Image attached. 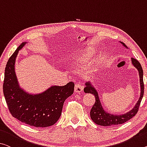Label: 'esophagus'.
<instances>
[{"instance_id": "esophagus-1", "label": "esophagus", "mask_w": 147, "mask_h": 147, "mask_svg": "<svg viewBox=\"0 0 147 147\" xmlns=\"http://www.w3.org/2000/svg\"><path fill=\"white\" fill-rule=\"evenodd\" d=\"M83 90V87L80 84H76L74 87V91L76 92H81Z\"/></svg>"}]
</instances>
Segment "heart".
<instances>
[{
    "label": "heart",
    "instance_id": "obj_1",
    "mask_svg": "<svg viewBox=\"0 0 147 147\" xmlns=\"http://www.w3.org/2000/svg\"><path fill=\"white\" fill-rule=\"evenodd\" d=\"M92 55V51L89 49H86V50L83 51H76L74 53H72L69 55H67L66 58V62L67 64L70 66H76L79 64H84L88 60ZM102 61V57L101 56H98L96 57L94 59V65L88 69L87 73L88 74H92L94 71H95L96 69L98 67V65Z\"/></svg>",
    "mask_w": 147,
    "mask_h": 147
}]
</instances>
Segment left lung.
<instances>
[{"instance_id": "8db88e82", "label": "left lung", "mask_w": 147, "mask_h": 147, "mask_svg": "<svg viewBox=\"0 0 147 147\" xmlns=\"http://www.w3.org/2000/svg\"><path fill=\"white\" fill-rule=\"evenodd\" d=\"M119 42L123 45V47L125 49H128V47L123 43V42L119 41ZM131 64L135 68L137 69L139 76V82H140V96L138 101L135 104L134 107L129 111L124 113L123 114H113L106 111L104 109L102 104L98 96V92L94 87L93 83L91 81H88L85 83V87L84 88V92L85 93H90L93 94L95 98V102L93 107H92L90 116L92 121L97 125L102 126H112L116 125L119 124H122L129 119L132 118L135 116V114L138 111L140 103L141 102L142 98L144 94V83H143V71L141 65L140 63L135 58H131Z\"/></svg>"}]
</instances>
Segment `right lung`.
Instances as JSON below:
<instances>
[{"mask_svg":"<svg viewBox=\"0 0 147 147\" xmlns=\"http://www.w3.org/2000/svg\"><path fill=\"white\" fill-rule=\"evenodd\" d=\"M28 42L20 45L5 67L3 92L11 114L18 120L36 127H46L60 118L66 99L74 92V83L64 86L52 85L43 92L31 93L20 87L15 71L19 51Z\"/></svg>","mask_w":147,"mask_h":147,"instance_id":"right-lung-1","label":"right lung"}]
</instances>
